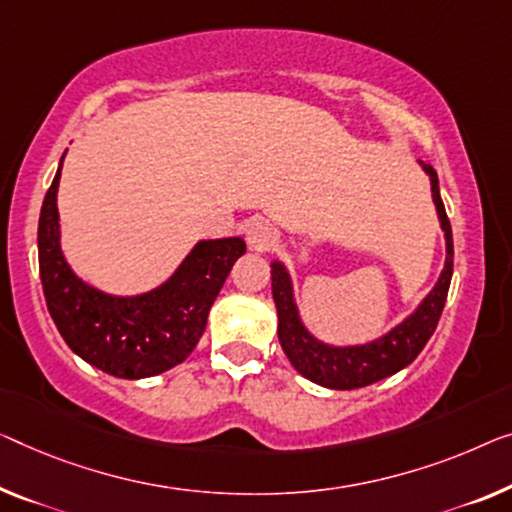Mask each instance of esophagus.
I'll list each match as a JSON object with an SVG mask.
<instances>
[{"label":"esophagus","instance_id":"34e87169","mask_svg":"<svg viewBox=\"0 0 512 512\" xmlns=\"http://www.w3.org/2000/svg\"><path fill=\"white\" fill-rule=\"evenodd\" d=\"M246 241L250 250H255V253H264V250L273 248V243L278 241V230L269 223V220L257 218L248 225Z\"/></svg>","mask_w":512,"mask_h":512}]
</instances>
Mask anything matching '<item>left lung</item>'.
Listing matches in <instances>:
<instances>
[{
    "label": "left lung",
    "mask_w": 512,
    "mask_h": 512,
    "mask_svg": "<svg viewBox=\"0 0 512 512\" xmlns=\"http://www.w3.org/2000/svg\"><path fill=\"white\" fill-rule=\"evenodd\" d=\"M418 165L430 179L432 202L446 241V259L434 287L393 329L368 342H354V345H331V342L319 340L303 322L301 308L296 303L292 273L285 262L271 259V289L278 310V340L282 352L287 354L289 363L299 375L319 386L333 388V391H352V388H363L391 377L407 368L423 352L425 342L437 329L453 278V232L439 195L437 172L423 160H418Z\"/></svg>",
    "instance_id": "1"
}]
</instances>
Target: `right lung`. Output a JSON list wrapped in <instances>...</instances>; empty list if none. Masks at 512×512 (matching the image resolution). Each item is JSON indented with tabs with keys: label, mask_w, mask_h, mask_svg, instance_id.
<instances>
[{
	"label": "right lung",
	"mask_w": 512,
	"mask_h": 512,
	"mask_svg": "<svg viewBox=\"0 0 512 512\" xmlns=\"http://www.w3.org/2000/svg\"><path fill=\"white\" fill-rule=\"evenodd\" d=\"M66 156V154H64ZM59 160L38 218V269L52 322L66 345L119 379H144L186 361L200 342L209 310L236 259L241 236L197 241L160 285L140 294H110L80 278L61 250Z\"/></svg>",
	"instance_id": "1"
}]
</instances>
